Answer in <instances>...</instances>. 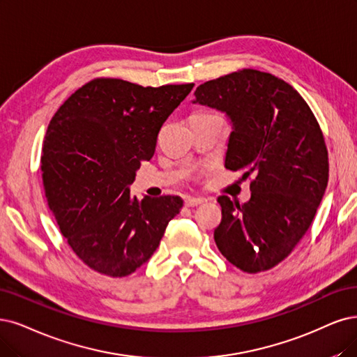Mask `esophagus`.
<instances>
[{
    "mask_svg": "<svg viewBox=\"0 0 357 357\" xmlns=\"http://www.w3.org/2000/svg\"><path fill=\"white\" fill-rule=\"evenodd\" d=\"M204 202H206V199H202V197H199V199H195V197H187L183 203H185L187 207H195V206L203 204Z\"/></svg>",
    "mask_w": 357,
    "mask_h": 357,
    "instance_id": "1",
    "label": "esophagus"
}]
</instances>
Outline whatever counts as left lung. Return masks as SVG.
Wrapping results in <instances>:
<instances>
[{
	"instance_id": "left-lung-1",
	"label": "left lung",
	"mask_w": 357,
	"mask_h": 357,
	"mask_svg": "<svg viewBox=\"0 0 357 357\" xmlns=\"http://www.w3.org/2000/svg\"><path fill=\"white\" fill-rule=\"evenodd\" d=\"M194 104L225 113L232 125L225 166L252 176L250 200L220 195L219 252L243 272L278 265L303 238L328 185L322 130L298 92L271 73L243 69L208 81Z\"/></svg>"
}]
</instances>
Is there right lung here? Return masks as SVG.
I'll return each instance as SVG.
<instances>
[{
	"mask_svg": "<svg viewBox=\"0 0 357 357\" xmlns=\"http://www.w3.org/2000/svg\"><path fill=\"white\" fill-rule=\"evenodd\" d=\"M192 86L94 79L51 119L41 155L45 197L64 238L91 269L113 278L135 272L179 213V197L139 202L129 187Z\"/></svg>",
	"mask_w": 357,
	"mask_h": 357,
	"instance_id": "add662e5",
	"label": "right lung"
}]
</instances>
